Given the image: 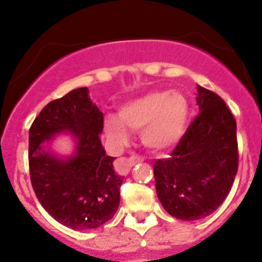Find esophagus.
Instances as JSON below:
<instances>
[{
  "mask_svg": "<svg viewBox=\"0 0 262 262\" xmlns=\"http://www.w3.org/2000/svg\"><path fill=\"white\" fill-rule=\"evenodd\" d=\"M139 162H142V158L138 157V156H132V157L126 158V160L123 161L124 167H125L126 170H130L134 165H137V163Z\"/></svg>",
  "mask_w": 262,
  "mask_h": 262,
  "instance_id": "1",
  "label": "esophagus"
}]
</instances>
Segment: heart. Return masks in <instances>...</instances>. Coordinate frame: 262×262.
Wrapping results in <instances>:
<instances>
[{
    "mask_svg": "<svg viewBox=\"0 0 262 262\" xmlns=\"http://www.w3.org/2000/svg\"><path fill=\"white\" fill-rule=\"evenodd\" d=\"M118 118L110 116L105 121V132L113 144L123 147L128 143V128L142 130L144 146L163 152L175 147L184 137L189 104L179 92L152 91L121 105Z\"/></svg>",
    "mask_w": 262,
    "mask_h": 262,
    "instance_id": "heart-1",
    "label": "heart"
}]
</instances>
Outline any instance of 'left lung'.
Returning <instances> with one entry per match:
<instances>
[{"mask_svg": "<svg viewBox=\"0 0 262 262\" xmlns=\"http://www.w3.org/2000/svg\"><path fill=\"white\" fill-rule=\"evenodd\" d=\"M199 115L171 157L153 165L156 191L166 212L198 221L215 212L238 170L237 124L222 97L198 86Z\"/></svg>", "mask_w": 262, "mask_h": 262, "instance_id": "left-lung-1", "label": "left lung"}]
</instances>
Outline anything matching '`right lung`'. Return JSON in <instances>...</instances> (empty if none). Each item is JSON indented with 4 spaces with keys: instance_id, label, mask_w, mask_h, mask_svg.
Returning a JSON list of instances; mask_svg holds the SVG:
<instances>
[{
    "instance_id": "1",
    "label": "right lung",
    "mask_w": 262,
    "mask_h": 262,
    "mask_svg": "<svg viewBox=\"0 0 262 262\" xmlns=\"http://www.w3.org/2000/svg\"><path fill=\"white\" fill-rule=\"evenodd\" d=\"M104 115L90 99L89 89L81 87L44 106L29 132L34 191L44 209L68 228H97L118 210L123 178L115 173L114 157L106 156L100 141ZM60 134L75 141L71 156L50 150Z\"/></svg>"
}]
</instances>
